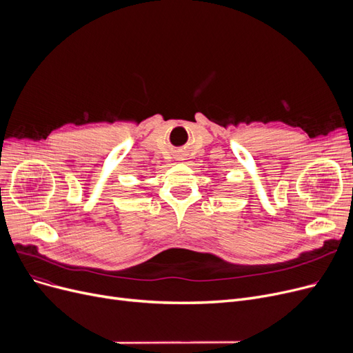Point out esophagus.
<instances>
[{
  "instance_id": "esophagus-1",
  "label": "esophagus",
  "mask_w": 353,
  "mask_h": 353,
  "mask_svg": "<svg viewBox=\"0 0 353 353\" xmlns=\"http://www.w3.org/2000/svg\"><path fill=\"white\" fill-rule=\"evenodd\" d=\"M180 159H181V157H180Z\"/></svg>"
}]
</instances>
